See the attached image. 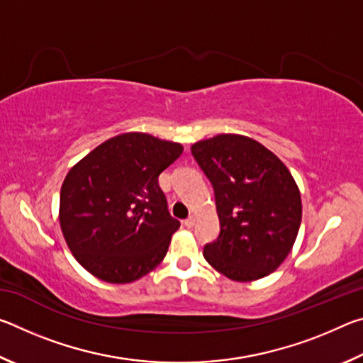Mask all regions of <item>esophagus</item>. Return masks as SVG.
Here are the masks:
<instances>
[{"label": "esophagus", "mask_w": 363, "mask_h": 363, "mask_svg": "<svg viewBox=\"0 0 363 363\" xmlns=\"http://www.w3.org/2000/svg\"><path fill=\"white\" fill-rule=\"evenodd\" d=\"M195 224V218L194 216H190V218H187L186 220H184V225L186 227H192Z\"/></svg>", "instance_id": "obj_1"}]
</instances>
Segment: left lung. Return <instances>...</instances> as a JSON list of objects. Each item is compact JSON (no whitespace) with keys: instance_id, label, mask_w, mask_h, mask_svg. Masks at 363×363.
I'll return each mask as SVG.
<instances>
[{"instance_id":"left-lung-1","label":"left lung","mask_w":363,"mask_h":363,"mask_svg":"<svg viewBox=\"0 0 363 363\" xmlns=\"http://www.w3.org/2000/svg\"><path fill=\"white\" fill-rule=\"evenodd\" d=\"M190 150L211 182L219 216V235L205 245V259L235 281L274 272L303 216L290 171L266 147L237 134L200 140Z\"/></svg>"}]
</instances>
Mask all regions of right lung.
<instances>
[{
  "label": "right lung",
  "mask_w": 363,
  "mask_h": 363,
  "mask_svg": "<svg viewBox=\"0 0 363 363\" xmlns=\"http://www.w3.org/2000/svg\"><path fill=\"white\" fill-rule=\"evenodd\" d=\"M181 153V144L128 133L96 147L69 171L59 220L88 272L130 284L163 261L181 224L168 211L158 176Z\"/></svg>",
  "instance_id": "obj_1"
}]
</instances>
